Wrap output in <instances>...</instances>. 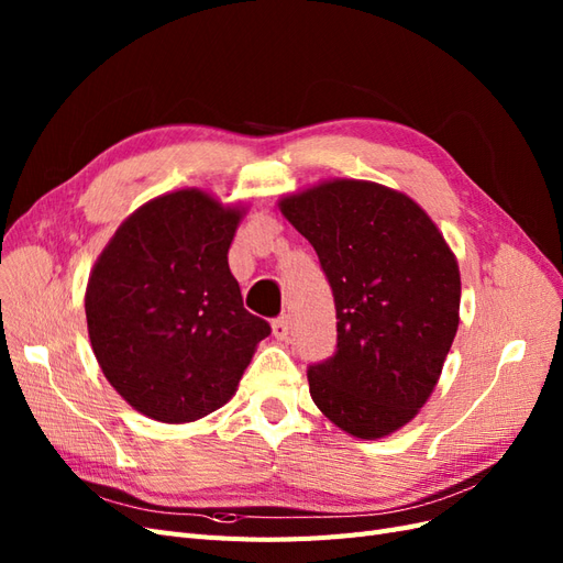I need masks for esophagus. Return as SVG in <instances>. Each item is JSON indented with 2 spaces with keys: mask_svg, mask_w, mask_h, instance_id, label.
Wrapping results in <instances>:
<instances>
[{
  "mask_svg": "<svg viewBox=\"0 0 563 563\" xmlns=\"http://www.w3.org/2000/svg\"><path fill=\"white\" fill-rule=\"evenodd\" d=\"M288 329H291V319H288V314H282V317H277L275 321H272V333H275L277 340H286L288 338Z\"/></svg>",
  "mask_w": 563,
  "mask_h": 563,
  "instance_id": "34e87169",
  "label": "esophagus"
}]
</instances>
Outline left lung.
<instances>
[{"label": "left lung", "mask_w": 563, "mask_h": 563, "mask_svg": "<svg viewBox=\"0 0 563 563\" xmlns=\"http://www.w3.org/2000/svg\"><path fill=\"white\" fill-rule=\"evenodd\" d=\"M279 211L317 255L338 350L308 371L319 411L356 439L411 422L434 391L460 321V269L434 220L391 187L333 178Z\"/></svg>", "instance_id": "8db88e82"}]
</instances>
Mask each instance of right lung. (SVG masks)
<instances>
[{
  "label": "right lung",
  "instance_id": "obj_1",
  "mask_svg": "<svg viewBox=\"0 0 563 563\" xmlns=\"http://www.w3.org/2000/svg\"><path fill=\"white\" fill-rule=\"evenodd\" d=\"M244 216L199 187L159 195L117 228L91 269L84 310L98 366L152 420L195 422L228 404L269 335L228 265Z\"/></svg>",
  "mask_w": 563,
  "mask_h": 563
}]
</instances>
